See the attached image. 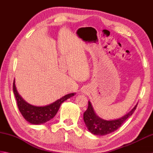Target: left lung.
<instances>
[{
    "label": "left lung",
    "mask_w": 153,
    "mask_h": 153,
    "mask_svg": "<svg viewBox=\"0 0 153 153\" xmlns=\"http://www.w3.org/2000/svg\"><path fill=\"white\" fill-rule=\"evenodd\" d=\"M137 104L130 112L123 117L116 120L107 121L98 117L94 113L90 102H88L87 110L84 113V121L90 132L94 135L105 136L117 130L125 122L129 117L132 115L137 107Z\"/></svg>",
    "instance_id": "obj_1"
}]
</instances>
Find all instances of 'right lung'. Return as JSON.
Wrapping results in <instances>:
<instances>
[{
    "instance_id": "right-lung-1",
    "label": "right lung",
    "mask_w": 153,
    "mask_h": 153,
    "mask_svg": "<svg viewBox=\"0 0 153 153\" xmlns=\"http://www.w3.org/2000/svg\"><path fill=\"white\" fill-rule=\"evenodd\" d=\"M13 90L17 107L20 113H22L25 120L34 125L42 124L53 119L57 113L62 102L75 94L74 93L67 94L55 102L47 106H45V107H36V106L28 104L18 94L16 88H15V81L13 84Z\"/></svg>"
}]
</instances>
